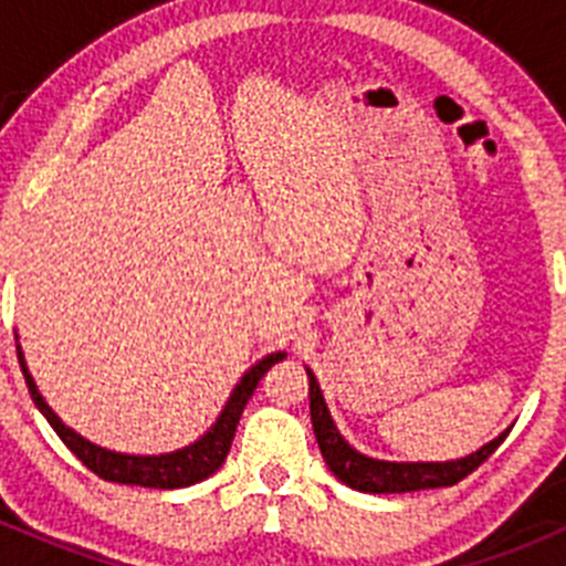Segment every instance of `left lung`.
Returning a JSON list of instances; mask_svg holds the SVG:
<instances>
[{
	"instance_id": "8db88e82",
	"label": "left lung",
	"mask_w": 566,
	"mask_h": 566,
	"mask_svg": "<svg viewBox=\"0 0 566 566\" xmlns=\"http://www.w3.org/2000/svg\"><path fill=\"white\" fill-rule=\"evenodd\" d=\"M308 399H312L308 408H312V424L319 453H323V459H326V464L339 482L354 490H363V493H411V490L451 488V484L470 476L479 464L488 462L490 453H496V448L507 437V433H502L499 439L484 444L482 451L457 459V462H379V459H368L357 453L352 444L339 437L312 371H308Z\"/></svg>"
}]
</instances>
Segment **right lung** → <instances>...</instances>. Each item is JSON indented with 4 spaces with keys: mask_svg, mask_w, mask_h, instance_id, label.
<instances>
[{
    "mask_svg": "<svg viewBox=\"0 0 566 566\" xmlns=\"http://www.w3.org/2000/svg\"><path fill=\"white\" fill-rule=\"evenodd\" d=\"M19 352V345H17ZM286 357V354H269L266 359H260L252 371L243 374V379L238 382V388L229 397L227 408L218 417V422L212 424V431L203 439H198L195 444L184 448V451L164 453V457H124V453L104 451V448H96L90 444L87 439L78 437L76 431H70L67 424L50 411V405L44 402L42 394L36 391V382L24 368V357L19 352V365L24 371V382H28V391L33 397V402L39 405V411L48 417V422L53 424V431L59 433L70 451L76 453L84 464H87L96 476H102L104 482H118V484H142V488H155V490H175V488H189L195 482H203L227 462V453L232 448L234 431H238L240 413L247 408V402L252 399L254 388H258L260 377L272 368L274 363Z\"/></svg>",
    "mask_w": 566,
    "mask_h": 566,
    "instance_id": "right-lung-1",
    "label": "right lung"
}]
</instances>
